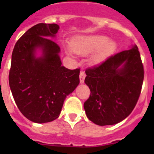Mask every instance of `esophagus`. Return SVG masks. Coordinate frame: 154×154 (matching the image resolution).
<instances>
[{
	"label": "esophagus",
	"instance_id": "esophagus-1",
	"mask_svg": "<svg viewBox=\"0 0 154 154\" xmlns=\"http://www.w3.org/2000/svg\"><path fill=\"white\" fill-rule=\"evenodd\" d=\"M85 78V73L83 71H81V72H80V82H81V83H84Z\"/></svg>",
	"mask_w": 154,
	"mask_h": 154
}]
</instances>
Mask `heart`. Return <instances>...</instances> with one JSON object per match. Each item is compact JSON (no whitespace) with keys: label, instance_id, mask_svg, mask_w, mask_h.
<instances>
[{"label":"heart","instance_id":"1","mask_svg":"<svg viewBox=\"0 0 154 154\" xmlns=\"http://www.w3.org/2000/svg\"><path fill=\"white\" fill-rule=\"evenodd\" d=\"M115 42L102 35H92L76 37L72 42L73 51L79 55H88L94 52L89 58L92 65H98L106 60L116 49ZM72 53L71 51H68Z\"/></svg>","mask_w":154,"mask_h":154}]
</instances>
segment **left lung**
I'll return each mask as SVG.
<instances>
[{"mask_svg": "<svg viewBox=\"0 0 154 154\" xmlns=\"http://www.w3.org/2000/svg\"><path fill=\"white\" fill-rule=\"evenodd\" d=\"M90 96L84 103L87 117L101 126L119 123L132 112L141 94L144 69L138 48L111 56L85 70Z\"/></svg>", "mask_w": 154, "mask_h": 154, "instance_id": "8db88e82", "label": "left lung"}]
</instances>
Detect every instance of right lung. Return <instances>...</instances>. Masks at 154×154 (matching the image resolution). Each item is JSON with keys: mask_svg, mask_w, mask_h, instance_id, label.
Masks as SVG:
<instances>
[{"mask_svg": "<svg viewBox=\"0 0 154 154\" xmlns=\"http://www.w3.org/2000/svg\"><path fill=\"white\" fill-rule=\"evenodd\" d=\"M59 29L57 24L32 26L17 42L12 53L11 92L20 112L35 123L57 119L66 97L80 83V69L62 66L60 47L49 39Z\"/></svg>", "mask_w": 154, "mask_h": 154, "instance_id": "add662e5", "label": "right lung"}]
</instances>
